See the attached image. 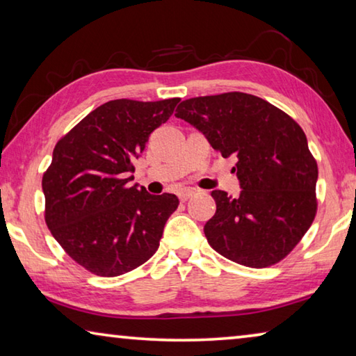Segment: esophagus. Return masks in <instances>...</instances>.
Masks as SVG:
<instances>
[{
	"mask_svg": "<svg viewBox=\"0 0 356 356\" xmlns=\"http://www.w3.org/2000/svg\"><path fill=\"white\" fill-rule=\"evenodd\" d=\"M193 193H195V190H191V188H182V190L177 191V196H179L180 201L185 202V201H188L190 197L193 196Z\"/></svg>",
	"mask_w": 356,
	"mask_h": 356,
	"instance_id": "1",
	"label": "esophagus"
}]
</instances>
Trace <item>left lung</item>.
Instances as JSON below:
<instances>
[{"label":"left lung","mask_w":356,"mask_h":356,"mask_svg":"<svg viewBox=\"0 0 356 356\" xmlns=\"http://www.w3.org/2000/svg\"><path fill=\"white\" fill-rule=\"evenodd\" d=\"M176 116L201 130L225 159H237L238 197L213 190L216 213L204 226L221 256L251 268L282 261L317 213V161L303 129L280 108L245 92L184 100Z\"/></svg>","instance_id":"8db88e82"}]
</instances>
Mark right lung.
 Instances as JSON below:
<instances>
[{"instance_id":"1","label":"right lung","mask_w":356,"mask_h":356,"mask_svg":"<svg viewBox=\"0 0 356 356\" xmlns=\"http://www.w3.org/2000/svg\"><path fill=\"white\" fill-rule=\"evenodd\" d=\"M179 102H106L56 143L42 177L45 222L88 272L124 275L159 250L166 221L179 207L177 196H154L129 182L149 135L171 118Z\"/></svg>"}]
</instances>
